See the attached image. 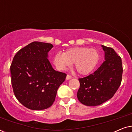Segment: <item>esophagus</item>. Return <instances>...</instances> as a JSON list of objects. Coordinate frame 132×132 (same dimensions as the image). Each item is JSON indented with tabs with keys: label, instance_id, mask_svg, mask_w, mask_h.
Here are the masks:
<instances>
[{
	"label": "esophagus",
	"instance_id": "1",
	"mask_svg": "<svg viewBox=\"0 0 132 132\" xmlns=\"http://www.w3.org/2000/svg\"><path fill=\"white\" fill-rule=\"evenodd\" d=\"M72 78H73V77L69 75H67V77H66L67 80H70V79H71Z\"/></svg>",
	"mask_w": 132,
	"mask_h": 132
}]
</instances>
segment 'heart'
Returning a JSON list of instances; mask_svg holds the SVG:
<instances>
[{"instance_id": "obj_1", "label": "heart", "mask_w": 132, "mask_h": 132, "mask_svg": "<svg viewBox=\"0 0 132 132\" xmlns=\"http://www.w3.org/2000/svg\"><path fill=\"white\" fill-rule=\"evenodd\" d=\"M98 60L99 54L96 50L85 47L69 48L63 54H56L53 57L54 64L58 69L66 70L75 64L76 71L83 75L91 73Z\"/></svg>"}]
</instances>
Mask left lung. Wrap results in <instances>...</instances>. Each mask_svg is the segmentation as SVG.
Returning a JSON list of instances; mask_svg holds the SVG:
<instances>
[{
    "label": "left lung",
    "mask_w": 132,
    "mask_h": 132,
    "mask_svg": "<svg viewBox=\"0 0 132 132\" xmlns=\"http://www.w3.org/2000/svg\"><path fill=\"white\" fill-rule=\"evenodd\" d=\"M102 47L105 61L93 73L79 79L80 88L77 97L79 102L86 106H98L111 99L121 83V58L112 48Z\"/></svg>",
    "instance_id": "8db88e82"
}]
</instances>
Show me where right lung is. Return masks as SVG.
Returning <instances> with one entry per match:
<instances>
[{
    "instance_id": "right-lung-1",
    "label": "right lung",
    "mask_w": 132,
    "mask_h": 132,
    "mask_svg": "<svg viewBox=\"0 0 132 132\" xmlns=\"http://www.w3.org/2000/svg\"><path fill=\"white\" fill-rule=\"evenodd\" d=\"M53 46L34 41L21 48L10 67L14 95L19 102L32 110L50 107L57 90L67 75L53 69L48 60V52Z\"/></svg>"
}]
</instances>
